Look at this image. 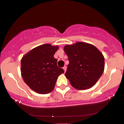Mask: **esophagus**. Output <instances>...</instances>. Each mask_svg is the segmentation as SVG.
<instances>
[{"mask_svg":"<svg viewBox=\"0 0 124 124\" xmlns=\"http://www.w3.org/2000/svg\"><path fill=\"white\" fill-rule=\"evenodd\" d=\"M63 70H64V71H65V72H66V66H65L63 68Z\"/></svg>","mask_w":124,"mask_h":124,"instance_id":"34e87169","label":"esophagus"}]
</instances>
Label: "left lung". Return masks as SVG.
Wrapping results in <instances>:
<instances>
[{
  "instance_id": "obj_1",
  "label": "left lung",
  "mask_w": 124,
  "mask_h": 124,
  "mask_svg": "<svg viewBox=\"0 0 124 124\" xmlns=\"http://www.w3.org/2000/svg\"><path fill=\"white\" fill-rule=\"evenodd\" d=\"M69 63L65 73L72 86L78 90L93 87L104 70L103 54L92 44L77 42L64 46Z\"/></svg>"
}]
</instances>
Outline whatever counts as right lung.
<instances>
[{"label": "right lung", "instance_id": "1", "mask_svg": "<svg viewBox=\"0 0 124 124\" xmlns=\"http://www.w3.org/2000/svg\"><path fill=\"white\" fill-rule=\"evenodd\" d=\"M58 45L45 44L37 46L25 54L21 60V75L31 90L42 94L51 93L58 76L64 73L57 66L54 55Z\"/></svg>", "mask_w": 124, "mask_h": 124}]
</instances>
